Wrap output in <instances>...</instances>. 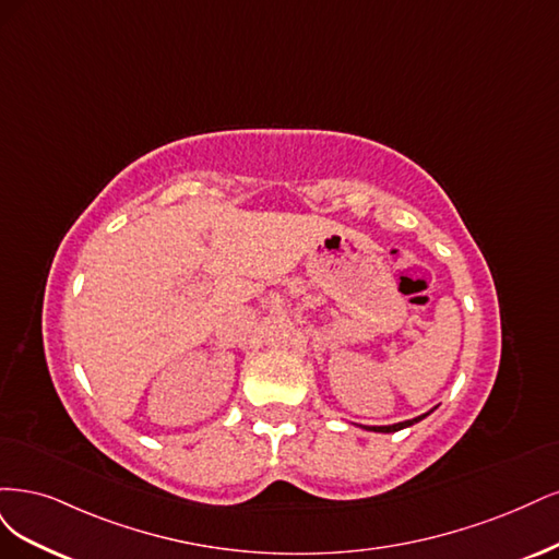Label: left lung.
Instances as JSON below:
<instances>
[{
  "label": "left lung",
  "mask_w": 559,
  "mask_h": 559,
  "mask_svg": "<svg viewBox=\"0 0 559 559\" xmlns=\"http://www.w3.org/2000/svg\"><path fill=\"white\" fill-rule=\"evenodd\" d=\"M427 416V413H425ZM425 416H420V418H413V420H406V423H397V425H388V427H365V429H371V431H400V429H404V427H408V425H413V423H418V420H423Z\"/></svg>",
  "instance_id": "left-lung-1"
}]
</instances>
